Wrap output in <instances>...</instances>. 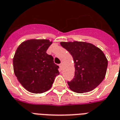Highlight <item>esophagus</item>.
I'll list each match as a JSON object with an SVG mask.
<instances>
[{
	"mask_svg": "<svg viewBox=\"0 0 120 120\" xmlns=\"http://www.w3.org/2000/svg\"><path fill=\"white\" fill-rule=\"evenodd\" d=\"M59 66H60V68L62 69V68H63V63H61L60 64H59Z\"/></svg>",
	"mask_w": 120,
	"mask_h": 120,
	"instance_id": "1",
	"label": "esophagus"
}]
</instances>
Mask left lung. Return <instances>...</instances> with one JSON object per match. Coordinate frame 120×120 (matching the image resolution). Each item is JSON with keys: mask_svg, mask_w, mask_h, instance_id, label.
Here are the masks:
<instances>
[{"mask_svg": "<svg viewBox=\"0 0 120 120\" xmlns=\"http://www.w3.org/2000/svg\"><path fill=\"white\" fill-rule=\"evenodd\" d=\"M60 45L72 55L75 64V76L68 81L69 88L75 93H87L104 80L108 60L103 52L86 42H61Z\"/></svg>", "mask_w": 120, "mask_h": 120, "instance_id": "left-lung-1", "label": "left lung"}]
</instances>
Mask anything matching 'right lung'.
<instances>
[{"instance_id": "add662e5", "label": "right lung", "mask_w": 120, "mask_h": 120, "mask_svg": "<svg viewBox=\"0 0 120 120\" xmlns=\"http://www.w3.org/2000/svg\"><path fill=\"white\" fill-rule=\"evenodd\" d=\"M52 42L30 40L17 48L13 58L14 71L19 82L31 93L40 94L49 90L59 74V67L46 53Z\"/></svg>"}]
</instances>
